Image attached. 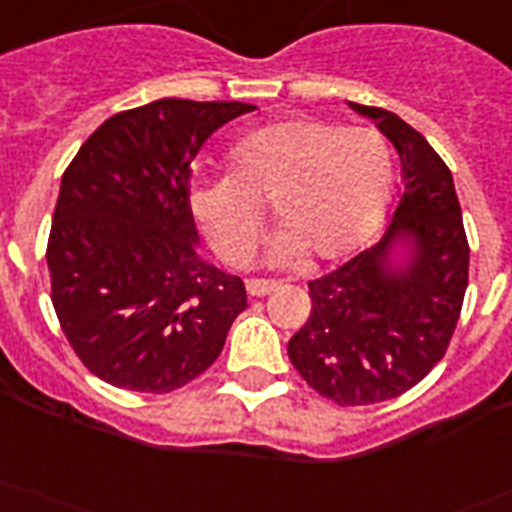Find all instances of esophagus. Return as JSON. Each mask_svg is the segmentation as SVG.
<instances>
[{
    "mask_svg": "<svg viewBox=\"0 0 512 512\" xmlns=\"http://www.w3.org/2000/svg\"><path fill=\"white\" fill-rule=\"evenodd\" d=\"M277 287V282L274 280H248L246 282V290L248 295H253V298H264V295H269Z\"/></svg>",
    "mask_w": 512,
    "mask_h": 512,
    "instance_id": "obj_1",
    "label": "esophagus"
}]
</instances>
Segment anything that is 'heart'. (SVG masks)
I'll use <instances>...</instances> for the list:
<instances>
[{"label":"heart","instance_id":"obj_1","mask_svg":"<svg viewBox=\"0 0 512 512\" xmlns=\"http://www.w3.org/2000/svg\"><path fill=\"white\" fill-rule=\"evenodd\" d=\"M230 164L232 175L198 172L188 185L190 214L227 264H243L256 248L266 198L280 225L266 251L272 264L303 253L340 259L377 227L395 180L390 143L377 130L303 117L246 133Z\"/></svg>","mask_w":512,"mask_h":512}]
</instances>
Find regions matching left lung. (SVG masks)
Masks as SVG:
<instances>
[{
    "label": "left lung",
    "mask_w": 512,
    "mask_h": 512,
    "mask_svg": "<svg viewBox=\"0 0 512 512\" xmlns=\"http://www.w3.org/2000/svg\"><path fill=\"white\" fill-rule=\"evenodd\" d=\"M403 164V193L382 238L308 282L311 316L287 356L337 405L398 398L445 356L468 287V240L447 164L398 114L348 101Z\"/></svg>",
    "instance_id": "left-lung-1"
}]
</instances>
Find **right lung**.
<instances>
[{
	"label": "right lung",
	"mask_w": 512,
	"mask_h": 512,
	"mask_svg": "<svg viewBox=\"0 0 512 512\" xmlns=\"http://www.w3.org/2000/svg\"><path fill=\"white\" fill-rule=\"evenodd\" d=\"M243 101L159 99L109 117L62 175L46 264L62 332L86 369L172 392L225 348L246 287L198 253L190 164Z\"/></svg>",
	"instance_id": "obj_1"
}]
</instances>
